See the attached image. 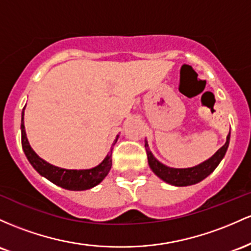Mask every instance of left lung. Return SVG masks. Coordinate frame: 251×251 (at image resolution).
<instances>
[{"instance_id":"obj_1","label":"left lung","mask_w":251,"mask_h":251,"mask_svg":"<svg viewBox=\"0 0 251 251\" xmlns=\"http://www.w3.org/2000/svg\"><path fill=\"white\" fill-rule=\"evenodd\" d=\"M230 142V133L226 136V142L223 147H221L218 151L213 154L210 159L205 160L204 162L199 163V165L193 166L190 168H173L168 167V166L163 165L153 155L151 149L148 147L147 140H145V147L147 151L148 163L151 170L154 172L155 176H159L160 179L163 180L167 184L173 185V186H190L201 182L206 176H209L213 171L216 170L219 162L223 160V157L226 153L227 147H229Z\"/></svg>"}]
</instances>
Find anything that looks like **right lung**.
<instances>
[{
  "label": "right lung",
  "mask_w": 251,
  "mask_h": 251,
  "mask_svg": "<svg viewBox=\"0 0 251 251\" xmlns=\"http://www.w3.org/2000/svg\"><path fill=\"white\" fill-rule=\"evenodd\" d=\"M25 108L21 114V142L22 149H24L25 154H26L28 161L33 166V168L40 174L41 176H45L50 182L57 185L59 187H63L65 190L70 191H85L89 188L97 186L98 184L103 181V179L108 176V173L111 170L112 165V147L115 143L117 142L118 136L115 139L112 143L110 151L108 155L104 157V160L98 166L94 168H89V170H66V168H60L57 166H53L41 159L38 154L33 151L30 147L29 142H28L26 130H25Z\"/></svg>",
  "instance_id": "add662e5"
}]
</instances>
